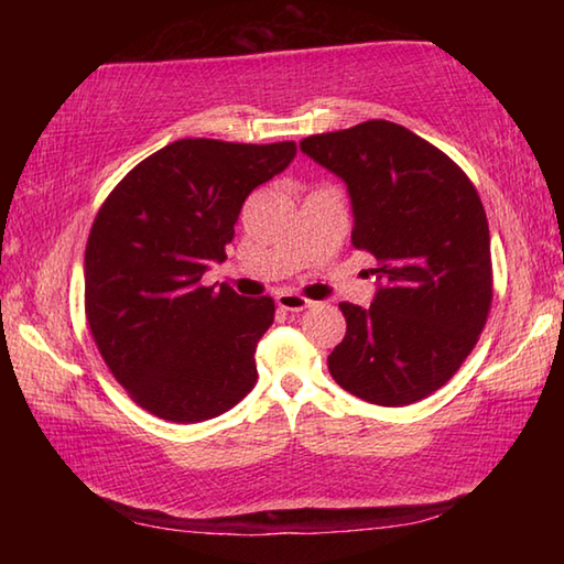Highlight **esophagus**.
<instances>
[{
	"label": "esophagus",
	"mask_w": 564,
	"mask_h": 564,
	"mask_svg": "<svg viewBox=\"0 0 564 564\" xmlns=\"http://www.w3.org/2000/svg\"><path fill=\"white\" fill-rule=\"evenodd\" d=\"M275 303H279V308L283 311H291V313H299V311H305L311 308V301L303 299V295L299 293H289V291H281L279 295H275Z\"/></svg>",
	"instance_id": "esophagus-1"
}]
</instances>
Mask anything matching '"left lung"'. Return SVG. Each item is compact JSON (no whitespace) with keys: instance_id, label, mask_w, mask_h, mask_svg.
I'll list each match as a JSON object with an SVG mask.
<instances>
[{"instance_id":"left-lung-1","label":"left lung","mask_w":564,"mask_h":564,"mask_svg":"<svg viewBox=\"0 0 564 564\" xmlns=\"http://www.w3.org/2000/svg\"><path fill=\"white\" fill-rule=\"evenodd\" d=\"M301 151L346 181L350 241L378 261L373 303H340L348 328L328 356L333 380L386 408L427 398L470 356L492 303L490 228L473 181L386 119L316 133Z\"/></svg>"}]
</instances>
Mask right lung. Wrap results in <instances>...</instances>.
<instances>
[{
  "label": "right lung",
  "instance_id": "right-lung-1",
  "mask_svg": "<svg viewBox=\"0 0 564 564\" xmlns=\"http://www.w3.org/2000/svg\"><path fill=\"white\" fill-rule=\"evenodd\" d=\"M293 156V141L178 139L133 166L94 218L84 253L91 336L133 403L156 417L202 423L256 386L273 299L202 279L226 259L248 194Z\"/></svg>",
  "mask_w": 564,
  "mask_h": 564
}]
</instances>
